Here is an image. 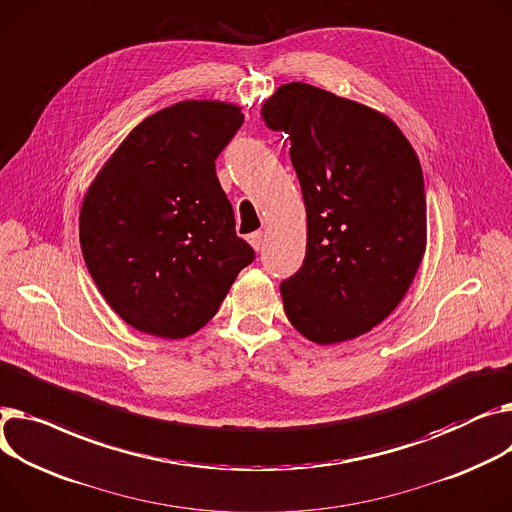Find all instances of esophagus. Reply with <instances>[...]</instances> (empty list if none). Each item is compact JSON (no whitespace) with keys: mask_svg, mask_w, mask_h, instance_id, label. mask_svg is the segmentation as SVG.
Wrapping results in <instances>:
<instances>
[{"mask_svg":"<svg viewBox=\"0 0 512 512\" xmlns=\"http://www.w3.org/2000/svg\"><path fill=\"white\" fill-rule=\"evenodd\" d=\"M249 243H251V247H253L255 251H259V249L263 247V232H253V234H249Z\"/></svg>","mask_w":512,"mask_h":512,"instance_id":"esophagus-1","label":"esophagus"}]
</instances>
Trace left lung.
Instances as JSON below:
<instances>
[{"instance_id":"left-lung-1","label":"left lung","mask_w":512,"mask_h":512,"mask_svg":"<svg viewBox=\"0 0 512 512\" xmlns=\"http://www.w3.org/2000/svg\"><path fill=\"white\" fill-rule=\"evenodd\" d=\"M284 131L306 208V255L282 282L290 323L315 344L348 342L387 319L426 251L420 160L383 113L290 82L261 109Z\"/></svg>"}]
</instances>
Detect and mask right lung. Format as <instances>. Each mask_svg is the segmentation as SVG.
Instances as JSON below:
<instances>
[{"label":"right lung","mask_w":512,"mask_h":512,"mask_svg":"<svg viewBox=\"0 0 512 512\" xmlns=\"http://www.w3.org/2000/svg\"><path fill=\"white\" fill-rule=\"evenodd\" d=\"M243 119L232 102H177L133 127L88 187L82 255L133 329L166 339L195 333L255 259L216 177V158Z\"/></svg>","instance_id":"obj_1"}]
</instances>
